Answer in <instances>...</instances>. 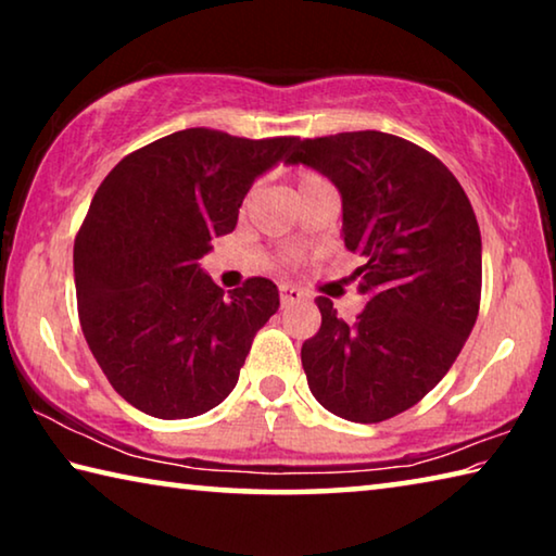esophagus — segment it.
<instances>
[{"instance_id": "obj_1", "label": "esophagus", "mask_w": 556, "mask_h": 556, "mask_svg": "<svg viewBox=\"0 0 556 556\" xmlns=\"http://www.w3.org/2000/svg\"><path fill=\"white\" fill-rule=\"evenodd\" d=\"M304 299H306V294L301 289H296V287H291V285H281L279 287L281 306H291V304H296V301H304Z\"/></svg>"}]
</instances>
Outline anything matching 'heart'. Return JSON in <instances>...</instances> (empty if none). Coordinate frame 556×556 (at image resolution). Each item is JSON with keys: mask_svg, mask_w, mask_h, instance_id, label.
<instances>
[{"mask_svg": "<svg viewBox=\"0 0 556 556\" xmlns=\"http://www.w3.org/2000/svg\"><path fill=\"white\" fill-rule=\"evenodd\" d=\"M316 174H308V172H304V174H299L296 176V191H301V188H306L308 184H314L316 181Z\"/></svg>", "mask_w": 556, "mask_h": 556, "instance_id": "heart-1", "label": "heart"}]
</instances>
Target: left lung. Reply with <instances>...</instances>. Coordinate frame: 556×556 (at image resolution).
<instances>
[{
  "label": "left lung",
  "mask_w": 556,
  "mask_h": 556,
  "mask_svg": "<svg viewBox=\"0 0 556 556\" xmlns=\"http://www.w3.org/2000/svg\"><path fill=\"white\" fill-rule=\"evenodd\" d=\"M289 164L341 193L345 248L368 304L345 324L318 296L321 328L301 348L308 390L328 412L375 425L444 378L481 304V230L456 176L434 154L384 135L341 131L296 142Z\"/></svg>",
  "instance_id": "8db88e82"
}]
</instances>
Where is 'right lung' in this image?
Wrapping results in <instances>:
<instances>
[{
	"label": "right lung",
	"mask_w": 556,
	"mask_h": 556,
	"mask_svg": "<svg viewBox=\"0 0 556 556\" xmlns=\"http://www.w3.org/2000/svg\"><path fill=\"white\" fill-rule=\"evenodd\" d=\"M296 142L181 129L122 159L92 195L73 248L80 326L131 407L199 417L238 384L279 289L255 277L225 294L199 260L235 230L252 184L289 162Z\"/></svg>",
	"instance_id": "obj_1"
}]
</instances>
